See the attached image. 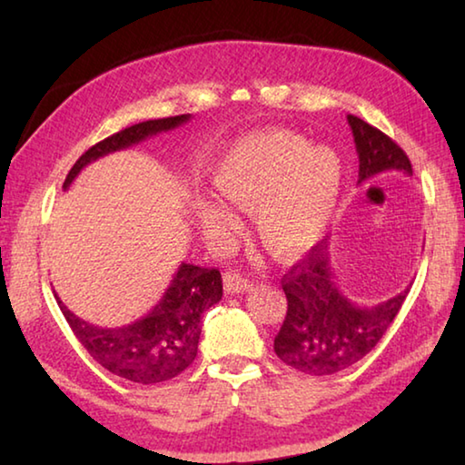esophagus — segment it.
<instances>
[{
  "mask_svg": "<svg viewBox=\"0 0 465 465\" xmlns=\"http://www.w3.org/2000/svg\"><path fill=\"white\" fill-rule=\"evenodd\" d=\"M223 289H225V293L238 295V293H243V291L252 289V282H250V279L242 277L238 271H227V272H223Z\"/></svg>",
  "mask_w": 465,
  "mask_h": 465,
  "instance_id": "esophagus-1",
  "label": "esophagus"
}]
</instances>
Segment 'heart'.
<instances>
[{"mask_svg":"<svg viewBox=\"0 0 465 465\" xmlns=\"http://www.w3.org/2000/svg\"><path fill=\"white\" fill-rule=\"evenodd\" d=\"M211 186L232 207L254 213L258 238L272 256L291 261L326 232L342 186V166L328 147H310L289 131H258L227 149L211 168ZM194 219L209 240L233 233V213L199 199Z\"/></svg>","mask_w":465,"mask_h":465,"instance_id":"heart-1","label":"heart"}]
</instances>
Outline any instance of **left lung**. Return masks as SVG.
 I'll use <instances>...</instances> for the list:
<instances>
[{
  "label": "left lung",
  "instance_id": "1",
  "mask_svg": "<svg viewBox=\"0 0 465 465\" xmlns=\"http://www.w3.org/2000/svg\"><path fill=\"white\" fill-rule=\"evenodd\" d=\"M359 155V184L381 172L412 176V163L396 141L349 114ZM287 295V316L274 336V352L282 363L308 375H332L355 365L375 349L402 308V293L361 308L336 287L326 248L318 243L281 281Z\"/></svg>",
  "mask_w": 465,
  "mask_h": 465
}]
</instances>
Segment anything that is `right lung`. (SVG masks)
Returning a JSON list of instances; mask_svg holds the SVG:
<instances>
[{
	"label": "right lung",
	"mask_w": 465,
	"mask_h": 465,
	"mask_svg": "<svg viewBox=\"0 0 465 465\" xmlns=\"http://www.w3.org/2000/svg\"><path fill=\"white\" fill-rule=\"evenodd\" d=\"M191 114L168 116V119L143 121L123 129L92 145L74 163L63 183L69 188L74 178L98 157H104L119 149H127L139 141L172 131L184 124ZM223 295L222 272L217 269H203L196 264H180L166 293L155 308L137 322L123 328H100L77 318L65 303L57 299L69 328L77 341L90 352L94 361L108 369L110 373L133 383L153 385L168 381L193 365L201 338V316Z\"/></svg>",
	"instance_id": "obj_1"
}]
</instances>
